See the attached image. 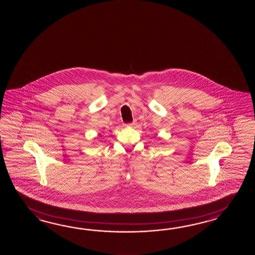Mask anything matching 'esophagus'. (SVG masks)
<instances>
[{"label":"esophagus","instance_id":"1","mask_svg":"<svg viewBox=\"0 0 255 255\" xmlns=\"http://www.w3.org/2000/svg\"><path fill=\"white\" fill-rule=\"evenodd\" d=\"M135 125V121H134V122H132V123H130L129 126H131V127H133V126Z\"/></svg>","mask_w":255,"mask_h":255}]
</instances>
